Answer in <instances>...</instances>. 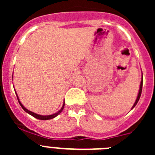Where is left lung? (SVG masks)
I'll return each instance as SVG.
<instances>
[{
  "label": "left lung",
  "mask_w": 155,
  "mask_h": 155,
  "mask_svg": "<svg viewBox=\"0 0 155 155\" xmlns=\"http://www.w3.org/2000/svg\"><path fill=\"white\" fill-rule=\"evenodd\" d=\"M142 89H143V79H142L141 83H140V91H139L138 96H137V100H136V102H135V104H134V105L133 106L132 109H133V108H134V107H135L136 105H137V103H138V101H139V100H140V96H141V94H142Z\"/></svg>",
  "instance_id": "8db88e82"
}]
</instances>
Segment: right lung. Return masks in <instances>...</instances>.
Returning <instances> with one entry per match:
<instances>
[{"instance_id":"add662e5","label":"right lung","mask_w":155,"mask_h":155,"mask_svg":"<svg viewBox=\"0 0 155 155\" xmlns=\"http://www.w3.org/2000/svg\"><path fill=\"white\" fill-rule=\"evenodd\" d=\"M18 103H19L20 106H21V108H22V109H24V110L26 112H28V113L30 114V115H32V116H34V118H37V119H40V120H48V119H51V118H54V117H56L58 115H59V114L61 113V111L63 110L64 107V103L63 107H62L61 109V110L59 111V112H58L57 113L53 114V115H37V114H36V113H34V112H31V111L28 110V109H26V108H25L24 106H23L22 104H21V103L19 102V101H18Z\"/></svg>"}]
</instances>
